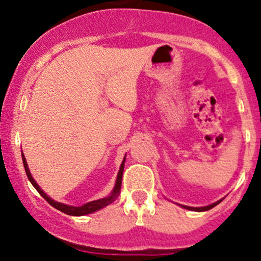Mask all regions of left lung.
Returning <instances> with one entry per match:
<instances>
[{
    "label": "left lung",
    "instance_id": "left-lung-1",
    "mask_svg": "<svg viewBox=\"0 0 261 261\" xmlns=\"http://www.w3.org/2000/svg\"><path fill=\"white\" fill-rule=\"evenodd\" d=\"M220 202H221V200H220V201H217V202L212 203V205L205 206V207H190V206H182V207H184V208H188V210H193V211H207V210L212 208V207H215V206L218 205V203H220Z\"/></svg>",
    "mask_w": 261,
    "mask_h": 261
}]
</instances>
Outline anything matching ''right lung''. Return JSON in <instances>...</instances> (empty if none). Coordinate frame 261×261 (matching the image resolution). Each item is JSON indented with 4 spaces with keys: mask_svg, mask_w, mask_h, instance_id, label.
I'll return each mask as SVG.
<instances>
[{
    "mask_svg": "<svg viewBox=\"0 0 261 261\" xmlns=\"http://www.w3.org/2000/svg\"><path fill=\"white\" fill-rule=\"evenodd\" d=\"M22 160H23V164H24V169H25L27 176H28L29 181L32 182L33 187L37 189L38 193L40 194V195L43 196L44 199L46 200V201L53 206V207L58 208L61 212H64V214L70 215V216H83V215L92 214V212L97 211V210H100V208L106 207V206L109 205V203H112L114 200L116 199V196L119 195V193H120V190H121V179H122V172H124V162H125V160L122 161V163H121V166H120V170H119L118 178H116L115 187H114V190H113L112 195H110V196L104 197V199L94 200V201H91V202H87V203H85V205L79 206V207H76V206H68V205H65V203L56 202V201H54L53 199H50V197L47 196L46 194H45L40 188H39V185L37 184V182H35L34 179H33L31 172H29L28 164H27V161H25V158H24V154H23V152H22Z\"/></svg>",
    "mask_w": 261,
    "mask_h": 261,
    "instance_id": "obj_1",
    "label": "right lung"
}]
</instances>
